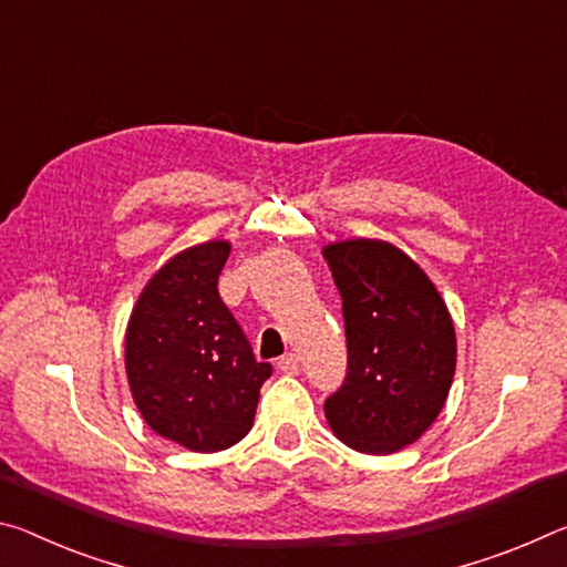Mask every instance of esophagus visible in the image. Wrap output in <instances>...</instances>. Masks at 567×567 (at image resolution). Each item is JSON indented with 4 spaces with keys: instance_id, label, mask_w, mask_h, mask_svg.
Here are the masks:
<instances>
[{
    "instance_id": "esophagus-1",
    "label": "esophagus",
    "mask_w": 567,
    "mask_h": 567,
    "mask_svg": "<svg viewBox=\"0 0 567 567\" xmlns=\"http://www.w3.org/2000/svg\"><path fill=\"white\" fill-rule=\"evenodd\" d=\"M278 371H284V374H299V357L296 354H284L278 359Z\"/></svg>"
}]
</instances>
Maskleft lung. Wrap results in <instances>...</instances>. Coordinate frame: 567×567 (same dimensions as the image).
Returning a JSON list of instances; mask_svg holds the SVG:
<instances>
[{"label": "left lung", "mask_w": 567, "mask_h": 567, "mask_svg": "<svg viewBox=\"0 0 567 567\" xmlns=\"http://www.w3.org/2000/svg\"><path fill=\"white\" fill-rule=\"evenodd\" d=\"M341 293L347 377L323 402L329 426L351 450L392 454L422 437L447 402L457 339L440 291L386 240L323 248Z\"/></svg>", "instance_id": "left-lung-1"}]
</instances>
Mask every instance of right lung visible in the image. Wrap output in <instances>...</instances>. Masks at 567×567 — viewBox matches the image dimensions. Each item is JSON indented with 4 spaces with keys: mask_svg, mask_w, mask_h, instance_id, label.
<instances>
[{
    "mask_svg": "<svg viewBox=\"0 0 567 567\" xmlns=\"http://www.w3.org/2000/svg\"><path fill=\"white\" fill-rule=\"evenodd\" d=\"M228 240L185 248L157 271L130 313L125 369L143 420L193 452L234 447L254 426L271 364L256 361L220 301Z\"/></svg>",
    "mask_w": 567,
    "mask_h": 567,
    "instance_id": "add662e5",
    "label": "right lung"
}]
</instances>
